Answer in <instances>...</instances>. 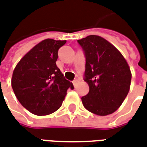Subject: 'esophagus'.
Listing matches in <instances>:
<instances>
[{
	"instance_id": "obj_1",
	"label": "esophagus",
	"mask_w": 147,
	"mask_h": 147,
	"mask_svg": "<svg viewBox=\"0 0 147 147\" xmlns=\"http://www.w3.org/2000/svg\"><path fill=\"white\" fill-rule=\"evenodd\" d=\"M77 82H78V80H74V81H72V83H73L74 86H76V85Z\"/></svg>"
}]
</instances>
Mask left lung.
I'll use <instances>...</instances> for the list:
<instances>
[{
	"label": "left lung",
	"instance_id": "obj_1",
	"mask_svg": "<svg viewBox=\"0 0 147 147\" xmlns=\"http://www.w3.org/2000/svg\"><path fill=\"white\" fill-rule=\"evenodd\" d=\"M78 42L86 58L84 80L90 89L81 98L83 106L98 116L112 114L129 92V66L120 52L102 37L89 35Z\"/></svg>",
	"mask_w": 147,
	"mask_h": 147
}]
</instances>
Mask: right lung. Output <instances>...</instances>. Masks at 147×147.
<instances>
[{
  "instance_id": "right-lung-1",
  "label": "right lung",
  "mask_w": 147,
  "mask_h": 147,
  "mask_svg": "<svg viewBox=\"0 0 147 147\" xmlns=\"http://www.w3.org/2000/svg\"><path fill=\"white\" fill-rule=\"evenodd\" d=\"M66 40L47 38L39 42L15 67L11 86L18 101L31 113L49 115L62 105L72 83L64 79L56 64L58 49Z\"/></svg>"
}]
</instances>
